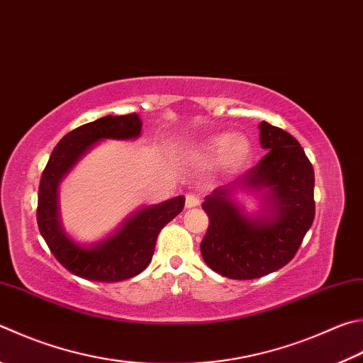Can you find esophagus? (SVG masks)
Returning a JSON list of instances; mask_svg holds the SVG:
<instances>
[{
    "label": "esophagus",
    "instance_id": "1",
    "mask_svg": "<svg viewBox=\"0 0 363 363\" xmlns=\"http://www.w3.org/2000/svg\"><path fill=\"white\" fill-rule=\"evenodd\" d=\"M200 204V200H199V196H195V195H192V194H189L187 196H186V208L187 209H192V208H196Z\"/></svg>",
    "mask_w": 363,
    "mask_h": 363
}]
</instances>
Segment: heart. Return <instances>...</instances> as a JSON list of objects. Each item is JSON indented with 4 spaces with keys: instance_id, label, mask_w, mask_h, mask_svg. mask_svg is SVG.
I'll return each mask as SVG.
<instances>
[{
    "instance_id": "b5f03b06",
    "label": "heart",
    "mask_w": 363,
    "mask_h": 363,
    "mask_svg": "<svg viewBox=\"0 0 363 363\" xmlns=\"http://www.w3.org/2000/svg\"><path fill=\"white\" fill-rule=\"evenodd\" d=\"M195 154L203 160L219 159L222 168L230 173L242 169L252 155V146L246 136L216 133L206 136L195 147Z\"/></svg>"
}]
</instances>
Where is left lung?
Masks as SVG:
<instances>
[{"label": "left lung", "mask_w": 363, "mask_h": 363, "mask_svg": "<svg viewBox=\"0 0 363 363\" xmlns=\"http://www.w3.org/2000/svg\"><path fill=\"white\" fill-rule=\"evenodd\" d=\"M268 154L245 176L217 187L203 201L209 217L200 245L206 265L230 279H255L287 265L314 220V169L292 135L268 122L259 125ZM242 193L262 201L247 215Z\"/></svg>", "instance_id": "obj_1"}]
</instances>
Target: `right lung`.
Instances as JSON below:
<instances>
[{
  "label": "right lung",
  "mask_w": 363,
  "mask_h": 363,
  "mask_svg": "<svg viewBox=\"0 0 363 363\" xmlns=\"http://www.w3.org/2000/svg\"><path fill=\"white\" fill-rule=\"evenodd\" d=\"M138 114L106 116L65 135L43 171L38 192V227L50 252L79 278L96 282L130 279L152 260L157 236L184 209L182 195L141 206L123 219L116 232L100 241L82 245L65 232L58 208V187L76 163L104 140L130 141L141 136Z\"/></svg>",
  "instance_id": "right-lung-1"
}]
</instances>
